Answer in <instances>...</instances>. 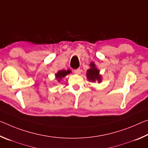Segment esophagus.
<instances>
[{"label":"esophagus","mask_w":148,"mask_h":148,"mask_svg":"<svg viewBox=\"0 0 148 148\" xmlns=\"http://www.w3.org/2000/svg\"><path fill=\"white\" fill-rule=\"evenodd\" d=\"M81 69H76V70H74V73L76 74H80V73H81Z\"/></svg>","instance_id":"1"}]
</instances>
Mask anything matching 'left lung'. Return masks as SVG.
<instances>
[{"label":"left lung","mask_w":148,"mask_h":148,"mask_svg":"<svg viewBox=\"0 0 148 148\" xmlns=\"http://www.w3.org/2000/svg\"><path fill=\"white\" fill-rule=\"evenodd\" d=\"M90 68L87 70L86 72L87 78L89 82H98L100 84L102 82V76L100 74V71L97 68L96 65L93 62H91L89 64Z\"/></svg>","instance_id":"left-lung-1"}]
</instances>
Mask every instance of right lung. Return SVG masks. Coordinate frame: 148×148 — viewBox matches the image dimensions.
<instances>
[{
	"label": "right lung",
	"instance_id": "1",
	"mask_svg": "<svg viewBox=\"0 0 148 148\" xmlns=\"http://www.w3.org/2000/svg\"><path fill=\"white\" fill-rule=\"evenodd\" d=\"M71 73V70H61V71H59L56 74V79L57 82H60L62 80V79L66 76L67 74H69Z\"/></svg>",
	"mask_w": 148,
	"mask_h": 148
}]
</instances>
